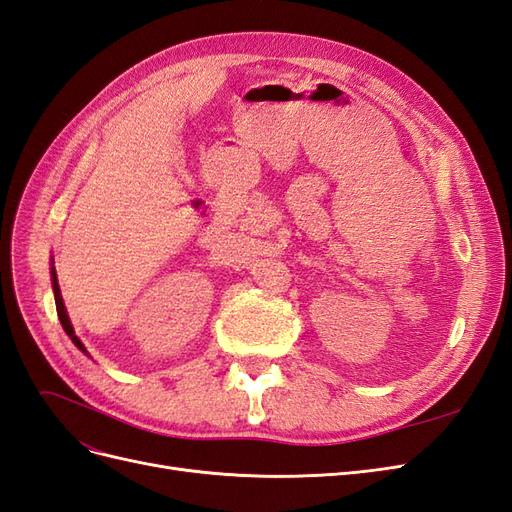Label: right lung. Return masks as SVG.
Wrapping results in <instances>:
<instances>
[{
	"label": "right lung",
	"instance_id": "right-lung-1",
	"mask_svg": "<svg viewBox=\"0 0 512 512\" xmlns=\"http://www.w3.org/2000/svg\"><path fill=\"white\" fill-rule=\"evenodd\" d=\"M51 282H53V292H55V307H57V316H59L61 327H64L66 335L72 339L74 346L79 348L81 352H85V354H87V350H85L83 342H81L79 337H76V333H74V329H72V322H70V318H68V312H66L64 299H61V290H59V284H57V273H55V267H51Z\"/></svg>",
	"mask_w": 512,
	"mask_h": 512
}]
</instances>
